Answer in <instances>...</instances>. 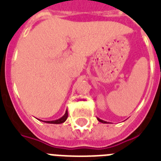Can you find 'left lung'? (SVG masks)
I'll list each match as a JSON object with an SVG mask.
<instances>
[{
  "label": "left lung",
  "instance_id": "left-lung-1",
  "mask_svg": "<svg viewBox=\"0 0 161 161\" xmlns=\"http://www.w3.org/2000/svg\"><path fill=\"white\" fill-rule=\"evenodd\" d=\"M98 121H99V122H101V123H103V124H106V123H107V122H106V121H103V120L100 119H98Z\"/></svg>",
  "mask_w": 161,
  "mask_h": 161
}]
</instances>
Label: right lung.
Masks as SVG:
<instances>
[{
    "label": "right lung",
    "mask_w": 161,
    "mask_h": 161,
    "mask_svg": "<svg viewBox=\"0 0 161 161\" xmlns=\"http://www.w3.org/2000/svg\"><path fill=\"white\" fill-rule=\"evenodd\" d=\"M68 110L66 111L65 114L63 115V117L60 118V119H58L57 120H53V121H45L46 123H48V124H62V123L65 122L66 119H68Z\"/></svg>",
    "instance_id": "obj_1"
}]
</instances>
